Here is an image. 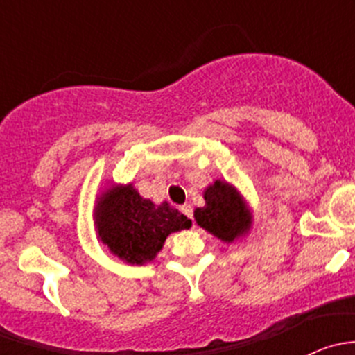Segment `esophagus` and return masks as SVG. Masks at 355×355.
<instances>
[{"label":"esophagus","mask_w":355,"mask_h":355,"mask_svg":"<svg viewBox=\"0 0 355 355\" xmlns=\"http://www.w3.org/2000/svg\"><path fill=\"white\" fill-rule=\"evenodd\" d=\"M180 211L185 214V216L191 218V220H192V206H191V204H184V206H180Z\"/></svg>","instance_id":"1"}]
</instances>
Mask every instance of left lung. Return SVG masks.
<instances>
[{"label": "left lung", "mask_w": 355, "mask_h": 355, "mask_svg": "<svg viewBox=\"0 0 355 355\" xmlns=\"http://www.w3.org/2000/svg\"><path fill=\"white\" fill-rule=\"evenodd\" d=\"M202 198L204 206L196 207L194 218L207 234L225 244H234L249 234L252 211L235 185L216 178L204 189Z\"/></svg>", "instance_id": "left-lung-1"}]
</instances>
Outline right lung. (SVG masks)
<instances>
[{
	"label": "right lung",
	"mask_w": 355,
	"mask_h": 355,
	"mask_svg": "<svg viewBox=\"0 0 355 355\" xmlns=\"http://www.w3.org/2000/svg\"><path fill=\"white\" fill-rule=\"evenodd\" d=\"M92 214L98 241L128 264L151 263L168 235L192 227L166 200L155 204L142 198L134 184H111L98 194Z\"/></svg>",
	"instance_id": "right-lung-1"
}]
</instances>
